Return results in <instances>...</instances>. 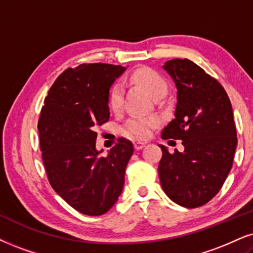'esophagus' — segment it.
Instances as JSON below:
<instances>
[{
    "instance_id": "1",
    "label": "esophagus",
    "mask_w": 253,
    "mask_h": 253,
    "mask_svg": "<svg viewBox=\"0 0 253 253\" xmlns=\"http://www.w3.org/2000/svg\"><path fill=\"white\" fill-rule=\"evenodd\" d=\"M133 146H135L136 150H141L145 146V143H142V142H135L133 143Z\"/></svg>"
}]
</instances>
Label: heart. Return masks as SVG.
I'll list each match as a JSON object with an SVG mask.
<instances>
[{"label": "heart", "instance_id": "b5f03b06", "mask_svg": "<svg viewBox=\"0 0 253 253\" xmlns=\"http://www.w3.org/2000/svg\"><path fill=\"white\" fill-rule=\"evenodd\" d=\"M133 83L141 85L149 95L156 98L158 96H164L168 90V83L160 74L150 68H139L131 75ZM124 90L121 84H114L111 86L108 96L109 108L114 112H118L123 107ZM160 124V118L157 117H139L133 116L127 120L124 132L127 136L136 139H144L150 136L152 129Z\"/></svg>", "mask_w": 253, "mask_h": 253}]
</instances>
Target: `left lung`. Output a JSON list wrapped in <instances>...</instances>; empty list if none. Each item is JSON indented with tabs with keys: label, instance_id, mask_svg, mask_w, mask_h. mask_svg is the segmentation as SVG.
Listing matches in <instances>:
<instances>
[{
	"label": "left lung",
	"instance_id": "left-lung-1",
	"mask_svg": "<svg viewBox=\"0 0 253 253\" xmlns=\"http://www.w3.org/2000/svg\"><path fill=\"white\" fill-rule=\"evenodd\" d=\"M163 68L176 83L177 105L162 138L182 139L184 152L170 154L160 145L161 185L180 207L198 208L217 195L232 168L237 148L232 105L222 84L188 58H173Z\"/></svg>",
	"mask_w": 253,
	"mask_h": 253
}]
</instances>
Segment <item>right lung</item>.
I'll return each mask as SVG.
<instances>
[{
	"mask_svg": "<svg viewBox=\"0 0 253 253\" xmlns=\"http://www.w3.org/2000/svg\"><path fill=\"white\" fill-rule=\"evenodd\" d=\"M126 68L84 63L56 79L39 118L40 148L49 183L71 208L101 216L117 202L133 154L129 139L102 156L96 150V127L110 117V86Z\"/></svg>",
	"mask_w": 253,
	"mask_h": 253,
	"instance_id": "add662e5",
	"label": "right lung"
}]
</instances>
